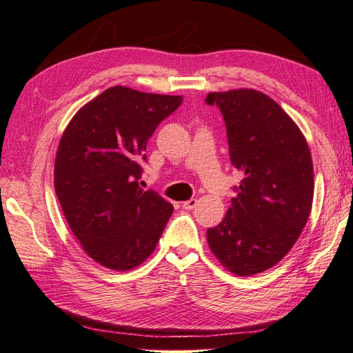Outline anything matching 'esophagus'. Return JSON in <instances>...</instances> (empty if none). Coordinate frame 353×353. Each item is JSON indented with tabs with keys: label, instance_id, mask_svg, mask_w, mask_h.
Returning <instances> with one entry per match:
<instances>
[{
	"label": "esophagus",
	"instance_id": "34e87169",
	"mask_svg": "<svg viewBox=\"0 0 353 353\" xmlns=\"http://www.w3.org/2000/svg\"><path fill=\"white\" fill-rule=\"evenodd\" d=\"M196 205H197V200H196V199H190V200L183 201V203H182V208H183V209H186V211H191V209L196 208Z\"/></svg>",
	"mask_w": 353,
	"mask_h": 353
}]
</instances>
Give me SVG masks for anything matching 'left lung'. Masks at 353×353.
Listing matches in <instances>:
<instances>
[{
  "mask_svg": "<svg viewBox=\"0 0 353 353\" xmlns=\"http://www.w3.org/2000/svg\"><path fill=\"white\" fill-rule=\"evenodd\" d=\"M220 109L230 162L244 179L223 221L206 232L212 253L229 272L252 276L277 264L305 228L314 196L306 139L294 121L254 89L211 92Z\"/></svg>",
  "mask_w": 353,
  "mask_h": 353,
  "instance_id": "obj_1",
  "label": "left lung"
}]
</instances>
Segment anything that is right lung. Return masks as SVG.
Wrapping results in <instances>:
<instances>
[{"label":"right lung","instance_id":"add662e5","mask_svg":"<svg viewBox=\"0 0 353 353\" xmlns=\"http://www.w3.org/2000/svg\"><path fill=\"white\" fill-rule=\"evenodd\" d=\"M182 101L114 86L63 132L54 165L59 203L83 250L104 267L125 272L142 264L174 211L139 179L148 139Z\"/></svg>","mask_w":353,"mask_h":353}]
</instances>
